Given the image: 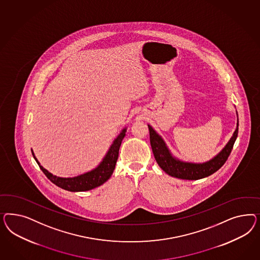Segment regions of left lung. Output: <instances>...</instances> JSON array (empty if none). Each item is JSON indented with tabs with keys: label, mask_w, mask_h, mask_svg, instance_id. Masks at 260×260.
<instances>
[{
	"label": "left lung",
	"mask_w": 260,
	"mask_h": 260,
	"mask_svg": "<svg viewBox=\"0 0 260 260\" xmlns=\"http://www.w3.org/2000/svg\"><path fill=\"white\" fill-rule=\"evenodd\" d=\"M149 131L150 146L159 167L166 173L173 177L186 180H197L217 172L221 167L225 164V162L227 161L231 154V151L233 150L234 144L238 134V120L234 135L230 139L228 144L225 146V148L212 160L202 164L183 162L173 157L169 149L167 148L164 140L161 138L160 135L156 134V132L150 125Z\"/></svg>",
	"instance_id": "obj_1"
}]
</instances>
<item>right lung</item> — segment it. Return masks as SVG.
<instances>
[{
  "instance_id": "1",
  "label": "right lung",
  "mask_w": 260,
  "mask_h": 260,
  "mask_svg": "<svg viewBox=\"0 0 260 260\" xmlns=\"http://www.w3.org/2000/svg\"><path fill=\"white\" fill-rule=\"evenodd\" d=\"M126 128H124L121 134H119L117 138L113 141V144L110 146V150L106 154L105 158L103 159L100 165L96 169L92 170L91 172L84 173L82 175H79L72 178H63V177H57L55 175L48 173L43 166L40 165L38 160L34 156V153L32 151V155L36 162L38 163L40 169L42 172L46 174L47 178L55 184L56 186L60 187L63 189L70 190V191H85L89 189H94L96 187L101 186L108 179H110L111 174L114 171V168L116 165V161L118 159L119 149L121 146V143L123 138L126 135Z\"/></svg>"
}]
</instances>
